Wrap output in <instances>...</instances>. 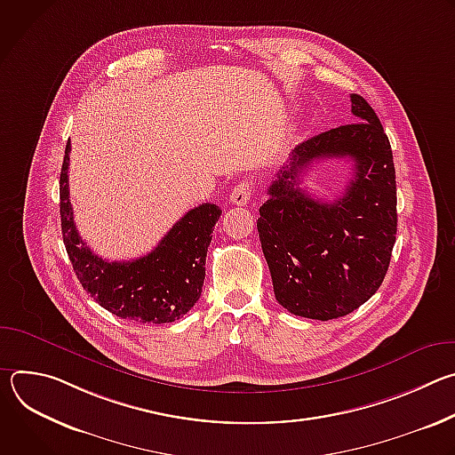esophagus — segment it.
Wrapping results in <instances>:
<instances>
[{
  "label": "esophagus",
  "instance_id": "obj_1",
  "mask_svg": "<svg viewBox=\"0 0 455 455\" xmlns=\"http://www.w3.org/2000/svg\"><path fill=\"white\" fill-rule=\"evenodd\" d=\"M251 183L250 181H241L237 183L232 192H230V204L232 205H246L251 200Z\"/></svg>",
  "mask_w": 455,
  "mask_h": 455
}]
</instances>
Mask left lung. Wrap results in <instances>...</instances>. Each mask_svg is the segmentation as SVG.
Segmentation results:
<instances>
[{
  "label": "left lung",
  "instance_id": "left-lung-1",
  "mask_svg": "<svg viewBox=\"0 0 455 455\" xmlns=\"http://www.w3.org/2000/svg\"><path fill=\"white\" fill-rule=\"evenodd\" d=\"M358 122L297 146L268 187L257 232L277 302L293 315L331 320L367 302L383 283L396 241L393 149L367 100L351 95ZM351 157L355 174L333 203L311 199L298 185L316 159Z\"/></svg>",
  "mask_w": 455,
  "mask_h": 455
}]
</instances>
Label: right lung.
Returning a JSON list of instances; mask_svg holds the SVG:
<instances>
[{"instance_id": "1", "label": "right lung", "mask_w": 455, "mask_h": 455, "mask_svg": "<svg viewBox=\"0 0 455 455\" xmlns=\"http://www.w3.org/2000/svg\"><path fill=\"white\" fill-rule=\"evenodd\" d=\"M70 140L64 151L59 196L60 230L83 288L109 313L140 323H167L183 316L202 295L207 248L221 209L204 204L190 209L155 250L133 261H106L81 239L70 204Z\"/></svg>"}]
</instances>
